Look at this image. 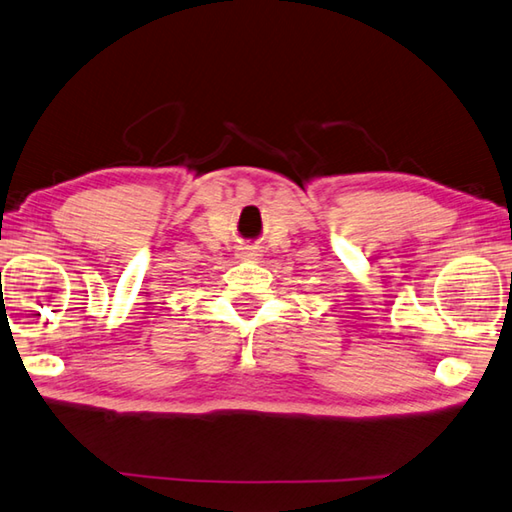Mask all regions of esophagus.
Masks as SVG:
<instances>
[{
	"label": "esophagus",
	"instance_id": "1",
	"mask_svg": "<svg viewBox=\"0 0 512 512\" xmlns=\"http://www.w3.org/2000/svg\"><path fill=\"white\" fill-rule=\"evenodd\" d=\"M239 257H242V259H257L259 253H257L255 248H242V253H239Z\"/></svg>",
	"mask_w": 512,
	"mask_h": 512
}]
</instances>
